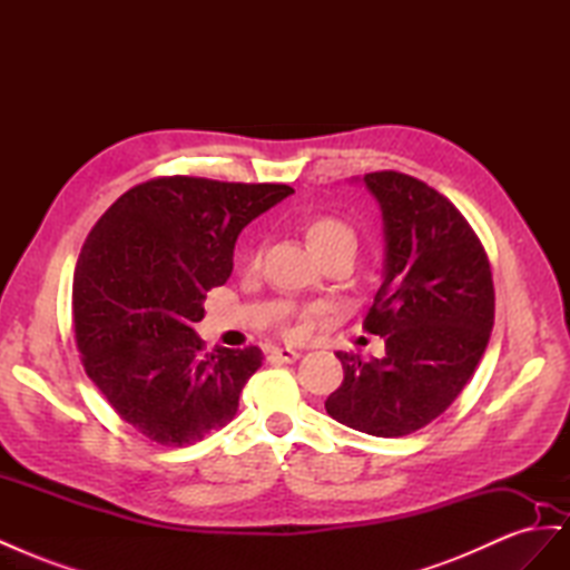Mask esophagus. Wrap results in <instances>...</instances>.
<instances>
[{
  "mask_svg": "<svg viewBox=\"0 0 570 570\" xmlns=\"http://www.w3.org/2000/svg\"><path fill=\"white\" fill-rule=\"evenodd\" d=\"M299 356H302V352H297V350H287V347H273L271 350V358L281 361V364H295Z\"/></svg>",
  "mask_w": 570,
  "mask_h": 570,
  "instance_id": "1",
  "label": "esophagus"
}]
</instances>
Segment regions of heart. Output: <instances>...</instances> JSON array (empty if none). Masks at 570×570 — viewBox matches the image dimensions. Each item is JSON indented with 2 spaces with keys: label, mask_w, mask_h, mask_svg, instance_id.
Listing matches in <instances>:
<instances>
[{
  "label": "heart",
  "mask_w": 570,
  "mask_h": 570,
  "mask_svg": "<svg viewBox=\"0 0 570 570\" xmlns=\"http://www.w3.org/2000/svg\"><path fill=\"white\" fill-rule=\"evenodd\" d=\"M306 237H308V243L314 245V249L318 254L327 252V249L340 245V243L356 245L354 230L347 226V223L340 220V218H333V216H318V218H314L312 223H308ZM254 262H256V258H254Z\"/></svg>",
  "instance_id": "1"
}]
</instances>
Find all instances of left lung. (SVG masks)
<instances>
[{"label": "left lung", "mask_w": 570, "mask_h": 570, "mask_svg": "<svg viewBox=\"0 0 570 570\" xmlns=\"http://www.w3.org/2000/svg\"><path fill=\"white\" fill-rule=\"evenodd\" d=\"M364 183L385 233L383 283L364 327L385 340V356L337 352L344 381L325 411L358 433L402 438L435 421L471 381L494 325V285L478 235L438 189L396 170Z\"/></svg>", "instance_id": "left-lung-1"}]
</instances>
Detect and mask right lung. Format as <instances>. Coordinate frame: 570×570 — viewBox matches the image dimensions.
Instances as JSON below:
<instances>
[{"label": "right lung", "mask_w": 570, "mask_h": 570, "mask_svg": "<svg viewBox=\"0 0 570 570\" xmlns=\"http://www.w3.org/2000/svg\"><path fill=\"white\" fill-rule=\"evenodd\" d=\"M295 189L170 176L120 195L85 239L73 327L90 381L120 419L168 446L233 421L262 350H204L206 292L233 273L247 223Z\"/></svg>", "instance_id": "add662e5"}]
</instances>
